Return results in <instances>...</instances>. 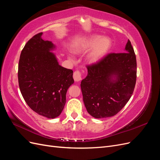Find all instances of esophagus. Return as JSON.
<instances>
[{"mask_svg":"<svg viewBox=\"0 0 160 160\" xmlns=\"http://www.w3.org/2000/svg\"><path fill=\"white\" fill-rule=\"evenodd\" d=\"M73 79L76 82L80 81L82 79V75H81V72H79V71H75L73 73Z\"/></svg>","mask_w":160,"mask_h":160,"instance_id":"esophagus-1","label":"esophagus"}]
</instances>
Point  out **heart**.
<instances>
[{"instance_id":"1","label":"heart","mask_w":160,"mask_h":160,"mask_svg":"<svg viewBox=\"0 0 160 160\" xmlns=\"http://www.w3.org/2000/svg\"><path fill=\"white\" fill-rule=\"evenodd\" d=\"M111 41L107 37L101 38L99 35H92L79 41L75 42L71 50L75 54L80 55L89 51L86 55L85 61L89 65L99 62L106 55L111 48ZM71 60V58L69 57Z\"/></svg>"}]
</instances>
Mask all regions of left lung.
Segmentation results:
<instances>
[{
	"label": "left lung",
	"mask_w": 160,
	"mask_h": 160,
	"mask_svg": "<svg viewBox=\"0 0 160 160\" xmlns=\"http://www.w3.org/2000/svg\"><path fill=\"white\" fill-rule=\"evenodd\" d=\"M124 52L110 53L97 64L88 66L81 88L88 112L95 118L117 114L132 97L136 82L137 62L129 40Z\"/></svg>",
	"instance_id": "left-lung-1"
}]
</instances>
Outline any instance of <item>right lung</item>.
<instances>
[{
    "mask_svg": "<svg viewBox=\"0 0 160 160\" xmlns=\"http://www.w3.org/2000/svg\"><path fill=\"white\" fill-rule=\"evenodd\" d=\"M32 37L21 51L18 79L21 94L29 108L49 119L59 116L66 103L67 89L73 84V71L61 67L52 51L55 45Z\"/></svg>",
    "mask_w": 160,
    "mask_h": 160,
    "instance_id": "1",
    "label": "right lung"
}]
</instances>
